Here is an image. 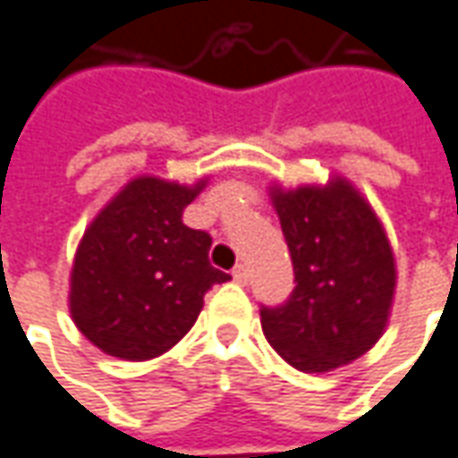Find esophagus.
I'll return each mask as SVG.
<instances>
[{"label":"esophagus","mask_w":458,"mask_h":458,"mask_svg":"<svg viewBox=\"0 0 458 458\" xmlns=\"http://www.w3.org/2000/svg\"><path fill=\"white\" fill-rule=\"evenodd\" d=\"M232 278L237 281V284H247L250 281V270H247V265H237L234 270H232Z\"/></svg>","instance_id":"1"}]
</instances>
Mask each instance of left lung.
<instances>
[{
	"label": "left lung",
	"instance_id": "obj_1",
	"mask_svg": "<svg viewBox=\"0 0 458 458\" xmlns=\"http://www.w3.org/2000/svg\"><path fill=\"white\" fill-rule=\"evenodd\" d=\"M296 288L284 307L260 309L267 343L286 363L327 374L371 351L386 330L397 263L384 224L351 180L270 185Z\"/></svg>",
	"mask_w": 458,
	"mask_h": 458
}]
</instances>
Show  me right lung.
Wrapping results in <instances>:
<instances>
[{
  "mask_svg": "<svg viewBox=\"0 0 458 458\" xmlns=\"http://www.w3.org/2000/svg\"><path fill=\"white\" fill-rule=\"evenodd\" d=\"M208 185L139 174L113 195L81 234L69 311L103 353L149 360L195 325L203 296L232 276L208 263L211 237L182 224V211Z\"/></svg>",
  "mask_w": 458,
  "mask_h": 458,
  "instance_id": "1",
  "label": "right lung"
}]
</instances>
